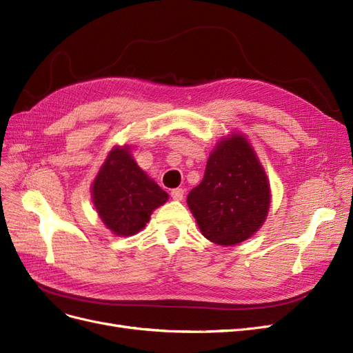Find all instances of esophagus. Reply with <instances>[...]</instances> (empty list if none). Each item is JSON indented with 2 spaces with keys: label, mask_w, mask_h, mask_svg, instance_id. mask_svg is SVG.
<instances>
[{
  "label": "esophagus",
  "mask_w": 353,
  "mask_h": 353,
  "mask_svg": "<svg viewBox=\"0 0 353 353\" xmlns=\"http://www.w3.org/2000/svg\"><path fill=\"white\" fill-rule=\"evenodd\" d=\"M183 196H185V190H183V189L177 188V189H173V190H172V198H173V199L181 201V199H183Z\"/></svg>",
  "instance_id": "esophagus-1"
}]
</instances>
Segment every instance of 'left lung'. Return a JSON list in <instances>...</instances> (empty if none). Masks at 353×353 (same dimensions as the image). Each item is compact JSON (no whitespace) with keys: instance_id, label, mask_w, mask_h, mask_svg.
I'll return each mask as SVG.
<instances>
[{"instance_id":"1","label":"left lung","mask_w":353,"mask_h":353,"mask_svg":"<svg viewBox=\"0 0 353 353\" xmlns=\"http://www.w3.org/2000/svg\"><path fill=\"white\" fill-rule=\"evenodd\" d=\"M270 183L243 134L223 138L211 152L201 183L188 205L208 241L232 246L251 237L267 219Z\"/></svg>"}]
</instances>
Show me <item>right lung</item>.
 I'll return each mask as SVG.
<instances>
[{
    "mask_svg": "<svg viewBox=\"0 0 353 353\" xmlns=\"http://www.w3.org/2000/svg\"><path fill=\"white\" fill-rule=\"evenodd\" d=\"M167 199V193L136 164L129 146L112 148L92 183L95 210L117 236L141 232Z\"/></svg>",
    "mask_w": 353,
    "mask_h": 353,
    "instance_id": "obj_1",
    "label": "right lung"
}]
</instances>
